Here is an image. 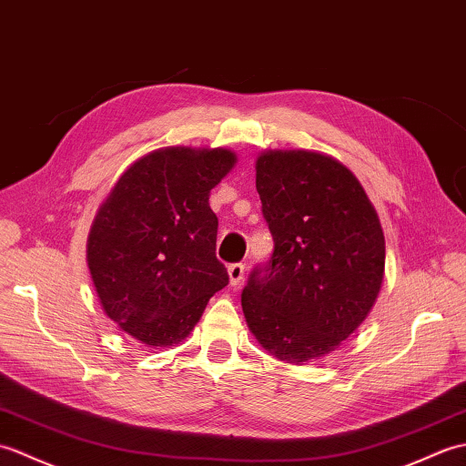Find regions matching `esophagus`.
Instances as JSON below:
<instances>
[{"mask_svg":"<svg viewBox=\"0 0 466 466\" xmlns=\"http://www.w3.org/2000/svg\"><path fill=\"white\" fill-rule=\"evenodd\" d=\"M227 273H229V283L235 287L243 281V275H245V265L243 263H233L227 267Z\"/></svg>","mask_w":466,"mask_h":466,"instance_id":"34e87169","label":"esophagus"}]
</instances>
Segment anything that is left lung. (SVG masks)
<instances>
[{"label": "left lung", "instance_id": "8db88e82", "mask_svg": "<svg viewBox=\"0 0 466 466\" xmlns=\"http://www.w3.org/2000/svg\"><path fill=\"white\" fill-rule=\"evenodd\" d=\"M255 185L275 251L243 289L247 327L268 355L305 365L369 317L385 277V235L363 185L325 153L268 149Z\"/></svg>", "mask_w": 466, "mask_h": 466}]
</instances>
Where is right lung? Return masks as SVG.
I'll return each mask as SVG.
<instances>
[{
  "label": "right lung",
  "mask_w": 466,
  "mask_h": 466,
  "mask_svg": "<svg viewBox=\"0 0 466 466\" xmlns=\"http://www.w3.org/2000/svg\"><path fill=\"white\" fill-rule=\"evenodd\" d=\"M237 163L231 149L161 147L123 171L87 237L99 303L123 333L147 347L189 337L209 299L229 283L215 257V185Z\"/></svg>",
  "instance_id": "1"
}]
</instances>
